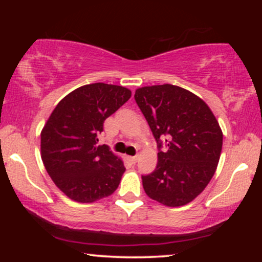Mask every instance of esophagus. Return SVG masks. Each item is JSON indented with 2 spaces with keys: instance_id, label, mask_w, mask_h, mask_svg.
<instances>
[{
  "instance_id": "esophagus-1",
  "label": "esophagus",
  "mask_w": 262,
  "mask_h": 262,
  "mask_svg": "<svg viewBox=\"0 0 262 262\" xmlns=\"http://www.w3.org/2000/svg\"><path fill=\"white\" fill-rule=\"evenodd\" d=\"M127 160L130 161L131 163H136L138 160V156H127Z\"/></svg>"
}]
</instances>
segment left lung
Wrapping results in <instances>:
<instances>
[{
  "mask_svg": "<svg viewBox=\"0 0 262 262\" xmlns=\"http://www.w3.org/2000/svg\"><path fill=\"white\" fill-rule=\"evenodd\" d=\"M135 100L159 148L155 170L142 177L143 188L166 206L186 205L205 189L217 169L223 144L220 124L199 96L178 85L138 88Z\"/></svg>",
  "mask_w": 262,
  "mask_h": 262,
  "instance_id": "1",
  "label": "left lung"
}]
</instances>
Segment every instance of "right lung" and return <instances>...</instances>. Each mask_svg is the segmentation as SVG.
Listing matches in <instances>:
<instances>
[{
  "mask_svg": "<svg viewBox=\"0 0 262 262\" xmlns=\"http://www.w3.org/2000/svg\"><path fill=\"white\" fill-rule=\"evenodd\" d=\"M131 98L121 85L92 83L60 100L40 135L41 160L55 185L78 203L112 194L125 167L106 144L99 145L103 121Z\"/></svg>",
  "mask_w": 262,
  "mask_h": 262,
  "instance_id": "obj_1",
  "label": "right lung"
}]
</instances>
